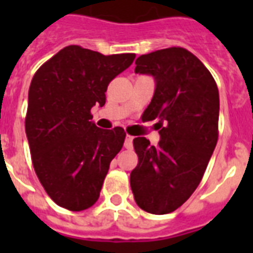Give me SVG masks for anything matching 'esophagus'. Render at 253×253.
Wrapping results in <instances>:
<instances>
[{"label": "esophagus", "mask_w": 253, "mask_h": 253, "mask_svg": "<svg viewBox=\"0 0 253 253\" xmlns=\"http://www.w3.org/2000/svg\"><path fill=\"white\" fill-rule=\"evenodd\" d=\"M132 140H134V136H131V135L127 134L126 139H125V148H127V150H132Z\"/></svg>", "instance_id": "esophagus-1"}]
</instances>
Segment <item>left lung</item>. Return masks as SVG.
<instances>
[{"label":"left lung","instance_id":"left-lung-1","mask_svg":"<svg viewBox=\"0 0 253 253\" xmlns=\"http://www.w3.org/2000/svg\"><path fill=\"white\" fill-rule=\"evenodd\" d=\"M135 64L156 81L142 119L159 118L160 142L132 140L138 166L130 185L139 208L162 215L186 202L204 177L218 142L219 93L209 69L182 47L142 55Z\"/></svg>","mask_w":253,"mask_h":253}]
</instances>
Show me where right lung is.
I'll return each mask as SVG.
<instances>
[{
  "label": "right lung",
  "instance_id": "add662e5",
  "mask_svg": "<svg viewBox=\"0 0 253 253\" xmlns=\"http://www.w3.org/2000/svg\"><path fill=\"white\" fill-rule=\"evenodd\" d=\"M135 53L102 55L68 45L34 75L25 128L38 178L51 200L71 211L97 202L111 160L122 150V127L103 130L91 122L113 79Z\"/></svg>",
  "mask_w": 253,
  "mask_h": 253
}]
</instances>
